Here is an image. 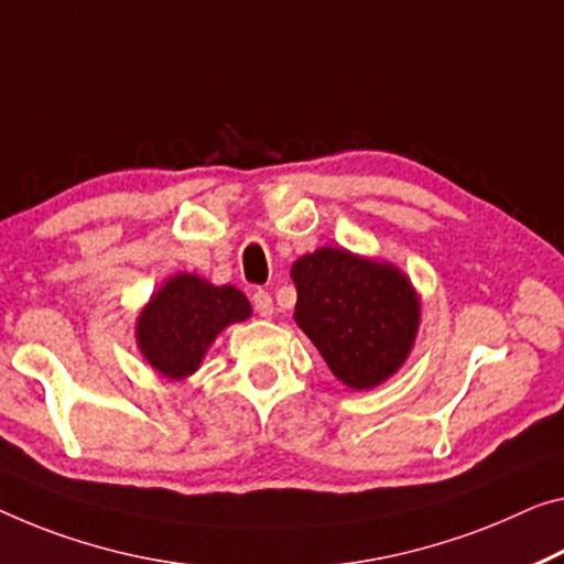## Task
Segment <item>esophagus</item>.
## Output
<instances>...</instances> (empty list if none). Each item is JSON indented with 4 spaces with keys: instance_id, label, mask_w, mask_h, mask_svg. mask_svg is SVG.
Masks as SVG:
<instances>
[{
    "instance_id": "esophagus-1",
    "label": "esophagus",
    "mask_w": 564,
    "mask_h": 564,
    "mask_svg": "<svg viewBox=\"0 0 564 564\" xmlns=\"http://www.w3.org/2000/svg\"><path fill=\"white\" fill-rule=\"evenodd\" d=\"M252 300H254V310H257L259 317H272L274 305H272V294H270V292L257 290V292L252 294Z\"/></svg>"
}]
</instances>
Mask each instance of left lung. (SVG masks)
Wrapping results in <instances>:
<instances>
[{
	"label": "left lung",
	"instance_id": "left-lung-1",
	"mask_svg": "<svg viewBox=\"0 0 564 564\" xmlns=\"http://www.w3.org/2000/svg\"><path fill=\"white\" fill-rule=\"evenodd\" d=\"M294 323L352 391L393 378L413 350L421 297L413 282L383 259L319 247L292 264Z\"/></svg>",
	"mask_w": 564,
	"mask_h": 564
}]
</instances>
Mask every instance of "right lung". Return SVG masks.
I'll return each instance as SVG.
<instances>
[{
	"mask_svg": "<svg viewBox=\"0 0 564 564\" xmlns=\"http://www.w3.org/2000/svg\"><path fill=\"white\" fill-rule=\"evenodd\" d=\"M249 317L252 305L241 290L178 272L138 312L135 345L155 372L184 380L202 368L206 350L221 330Z\"/></svg>",
	"mask_w": 564,
	"mask_h": 564,
	"instance_id": "add662e5",
	"label": "right lung"
}]
</instances>
